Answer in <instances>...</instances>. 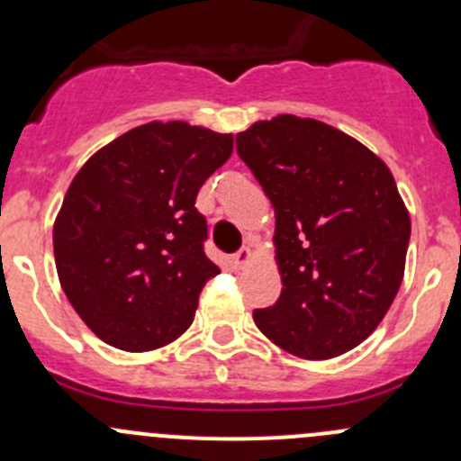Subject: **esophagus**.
Returning a JSON list of instances; mask_svg holds the SVG:
<instances>
[{"instance_id":"1","label":"esophagus","mask_w":461,"mask_h":461,"mask_svg":"<svg viewBox=\"0 0 461 461\" xmlns=\"http://www.w3.org/2000/svg\"><path fill=\"white\" fill-rule=\"evenodd\" d=\"M254 260V252L249 248H243V249H239V252L234 254V257H231V265H234V269H243V267H248L249 263H252Z\"/></svg>"}]
</instances>
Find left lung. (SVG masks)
Here are the masks:
<instances>
[{
  "mask_svg": "<svg viewBox=\"0 0 461 461\" xmlns=\"http://www.w3.org/2000/svg\"><path fill=\"white\" fill-rule=\"evenodd\" d=\"M276 216L283 290L254 310L258 330L301 359L359 346L397 296L411 216L379 156L312 118L276 115L236 136Z\"/></svg>",
  "mask_w": 461,
  "mask_h": 461,
  "instance_id": "1",
  "label": "left lung"
}]
</instances>
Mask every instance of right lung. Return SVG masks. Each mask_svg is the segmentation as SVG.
<instances>
[{"instance_id":"obj_1","label":"right lung","mask_w":461,"mask_h":461,"mask_svg":"<svg viewBox=\"0 0 461 461\" xmlns=\"http://www.w3.org/2000/svg\"><path fill=\"white\" fill-rule=\"evenodd\" d=\"M231 133L180 120L131 129L93 153L53 225L59 283L95 337L127 352L176 341L221 269L203 252L198 189L227 162Z\"/></svg>"}]
</instances>
